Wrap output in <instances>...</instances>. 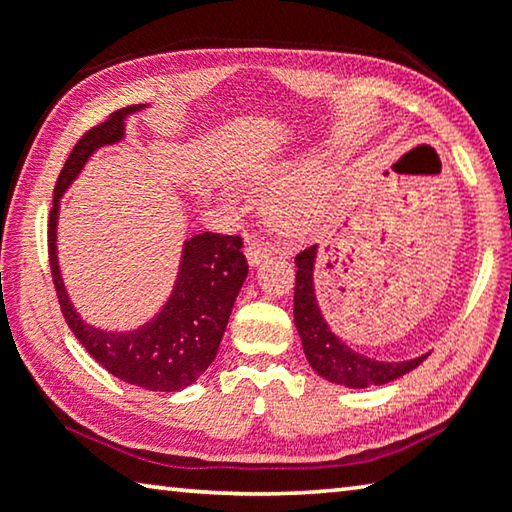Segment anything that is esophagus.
<instances>
[{"label":"esophagus","instance_id":"34e87169","mask_svg":"<svg viewBox=\"0 0 512 512\" xmlns=\"http://www.w3.org/2000/svg\"><path fill=\"white\" fill-rule=\"evenodd\" d=\"M269 255H271V250L262 246V243H248L246 246V257H248L250 266H259Z\"/></svg>","mask_w":512,"mask_h":512}]
</instances>
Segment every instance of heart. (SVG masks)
I'll return each mask as SVG.
<instances>
[{"label": "heart", "instance_id": "1", "mask_svg": "<svg viewBox=\"0 0 512 512\" xmlns=\"http://www.w3.org/2000/svg\"><path fill=\"white\" fill-rule=\"evenodd\" d=\"M266 216L282 230H296L310 223L314 216V202L298 189H285L266 202Z\"/></svg>", "mask_w": 512, "mask_h": 512}]
</instances>
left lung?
<instances>
[{
    "mask_svg": "<svg viewBox=\"0 0 512 512\" xmlns=\"http://www.w3.org/2000/svg\"><path fill=\"white\" fill-rule=\"evenodd\" d=\"M319 246H312L296 255V287H294V323L303 342L305 358L310 367L328 383L348 389H364L385 385L405 376L428 358L419 355L412 360H376L348 346L337 332H332L323 316L314 291V266Z\"/></svg>",
    "mask_w": 512,
    "mask_h": 512,
    "instance_id": "1",
    "label": "left lung"
}]
</instances>
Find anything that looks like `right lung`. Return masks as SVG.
Returning <instances> with one entry per match:
<instances>
[{"mask_svg":"<svg viewBox=\"0 0 512 512\" xmlns=\"http://www.w3.org/2000/svg\"><path fill=\"white\" fill-rule=\"evenodd\" d=\"M148 104L118 109L72 148L56 180L47 225L52 280L61 312L79 344L113 376L150 392H180L207 371L214 362L223 332L230 321L234 300L246 282L248 262L241 253V237L202 232L184 241L175 285L161 310L134 330H104L81 319L63 285L56 248V225L63 193L77 180L88 159L100 148L125 139L127 118Z\"/></svg>","mask_w":512,"mask_h":512,"instance_id":"1","label":"right lung"}]
</instances>
